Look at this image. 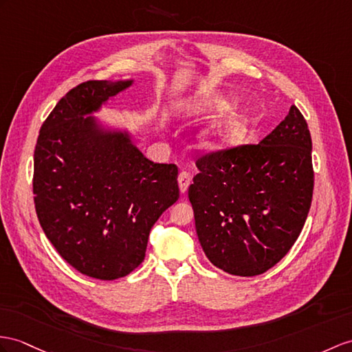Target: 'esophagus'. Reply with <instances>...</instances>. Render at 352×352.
Instances as JSON below:
<instances>
[{
	"label": "esophagus",
	"mask_w": 352,
	"mask_h": 352,
	"mask_svg": "<svg viewBox=\"0 0 352 352\" xmlns=\"http://www.w3.org/2000/svg\"><path fill=\"white\" fill-rule=\"evenodd\" d=\"M177 182H179V190H181L182 194H185L188 191V186H190V184H191L190 173H186V171H181L177 177Z\"/></svg>",
	"instance_id": "1"
}]
</instances>
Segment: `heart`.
I'll use <instances>...</instances> for the list:
<instances>
[{"label":"heart","instance_id":"heart-1","mask_svg":"<svg viewBox=\"0 0 352 352\" xmlns=\"http://www.w3.org/2000/svg\"><path fill=\"white\" fill-rule=\"evenodd\" d=\"M231 107V102L209 96V94H199L190 100L185 101V109L192 113H218L226 111ZM246 133V119L241 115L227 119L224 122L212 125L204 134L203 143L209 149H226L241 142Z\"/></svg>","mask_w":352,"mask_h":352}]
</instances>
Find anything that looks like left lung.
Here are the masks:
<instances>
[{"label":"left lung","mask_w":352,"mask_h":352,"mask_svg":"<svg viewBox=\"0 0 352 352\" xmlns=\"http://www.w3.org/2000/svg\"><path fill=\"white\" fill-rule=\"evenodd\" d=\"M188 190L195 230L209 261L236 276H256L294 245L311 209L312 140L303 115L291 106L258 144L197 160Z\"/></svg>","instance_id":"left-lung-1"}]
</instances>
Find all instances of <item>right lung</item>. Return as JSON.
Listing matches in <instances>:
<instances>
[{
  "label": "right lung",
  "mask_w": 352,
  "mask_h": 352,
  "mask_svg": "<svg viewBox=\"0 0 352 352\" xmlns=\"http://www.w3.org/2000/svg\"><path fill=\"white\" fill-rule=\"evenodd\" d=\"M133 82L88 80L68 91L34 151L43 231L68 264L101 280L126 276L144 260L151 228L179 199L175 164L148 160L126 130L91 116Z\"/></svg>",
  "instance_id": "add662e5"
}]
</instances>
